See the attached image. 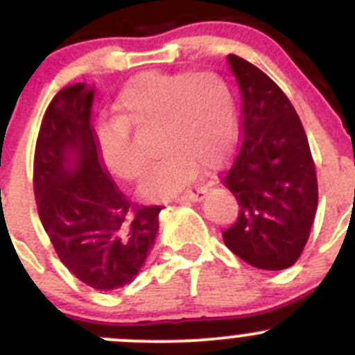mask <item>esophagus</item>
I'll return each mask as SVG.
<instances>
[{
  "label": "esophagus",
  "instance_id": "esophagus-1",
  "mask_svg": "<svg viewBox=\"0 0 355 355\" xmlns=\"http://www.w3.org/2000/svg\"><path fill=\"white\" fill-rule=\"evenodd\" d=\"M200 200H203V193L202 191H186L184 195L173 198V202L186 203V202H200Z\"/></svg>",
  "mask_w": 355,
  "mask_h": 355
}]
</instances>
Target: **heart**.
<instances>
[{"instance_id":"obj_1","label":"heart","mask_w":355,"mask_h":355,"mask_svg":"<svg viewBox=\"0 0 355 355\" xmlns=\"http://www.w3.org/2000/svg\"><path fill=\"white\" fill-rule=\"evenodd\" d=\"M155 130L160 153L140 186L141 196L166 200L207 169H218L234 150L236 101L215 71H145L123 87L114 116L98 131V159L111 176L135 181L147 157L133 131Z\"/></svg>"}]
</instances>
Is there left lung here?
Returning a JSON list of instances; mask_svg holds the SVG:
<instances>
[{
  "label": "left lung",
  "instance_id": "obj_1",
  "mask_svg": "<svg viewBox=\"0 0 355 355\" xmlns=\"http://www.w3.org/2000/svg\"><path fill=\"white\" fill-rule=\"evenodd\" d=\"M243 96V144L222 182L239 215L222 232L254 268L284 270L301 257L318 208L316 167L301 119L286 94L250 61L229 54Z\"/></svg>",
  "mask_w": 355,
  "mask_h": 355
}]
</instances>
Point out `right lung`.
Segmentation results:
<instances>
[{"label":"right lung","instance_id":"1","mask_svg":"<svg viewBox=\"0 0 355 355\" xmlns=\"http://www.w3.org/2000/svg\"><path fill=\"white\" fill-rule=\"evenodd\" d=\"M94 89L64 87L44 114L34 155V195L44 231L69 272L97 291L130 284L159 231L162 207H138L98 159Z\"/></svg>","mask_w":355,"mask_h":355}]
</instances>
